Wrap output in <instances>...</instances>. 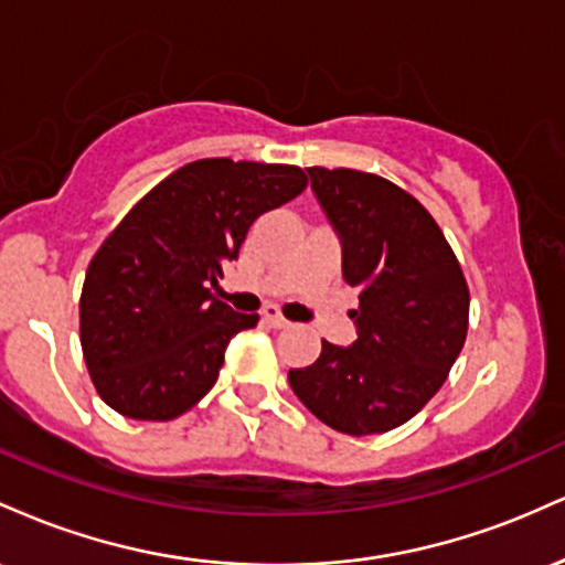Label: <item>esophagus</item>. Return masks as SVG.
Wrapping results in <instances>:
<instances>
[{
    "label": "esophagus",
    "mask_w": 565,
    "mask_h": 565,
    "mask_svg": "<svg viewBox=\"0 0 565 565\" xmlns=\"http://www.w3.org/2000/svg\"><path fill=\"white\" fill-rule=\"evenodd\" d=\"M263 319L268 321L270 327H274V329H284V327H289V321L284 319L281 310H278L276 305H265V308H263Z\"/></svg>",
    "instance_id": "34e87169"
}]
</instances>
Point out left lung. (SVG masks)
<instances>
[{"instance_id": "8db88e82", "label": "left lung", "mask_w": 565, "mask_h": 565, "mask_svg": "<svg viewBox=\"0 0 565 565\" xmlns=\"http://www.w3.org/2000/svg\"><path fill=\"white\" fill-rule=\"evenodd\" d=\"M310 188L359 289L353 345L289 369V385L323 425L374 436L408 423L440 391L468 337L470 291L449 242L417 199L359 170L308 167Z\"/></svg>"}]
</instances>
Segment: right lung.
Returning a JSON list of instances; mask_svg holds the SVG:
<instances>
[{"label":"right lung","mask_w":565,"mask_h":565,"mask_svg":"<svg viewBox=\"0 0 565 565\" xmlns=\"http://www.w3.org/2000/svg\"><path fill=\"white\" fill-rule=\"evenodd\" d=\"M300 167L201 159L148 191L84 276L82 350L95 391L129 419L164 423L196 406L231 337L257 327L206 289L265 212L300 196Z\"/></svg>","instance_id":"right-lung-1"}]
</instances>
